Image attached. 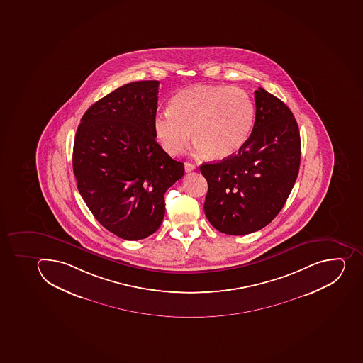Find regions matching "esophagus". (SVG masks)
<instances>
[{"label": "esophagus", "instance_id": "34e87169", "mask_svg": "<svg viewBox=\"0 0 363 363\" xmlns=\"http://www.w3.org/2000/svg\"><path fill=\"white\" fill-rule=\"evenodd\" d=\"M184 167H185V171H186V172H191V171L196 170V165L192 164V163H189V162L185 163Z\"/></svg>", "mask_w": 363, "mask_h": 363}]
</instances>
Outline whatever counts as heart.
Listing matches in <instances>:
<instances>
[{
  "label": "heart",
  "mask_w": 363,
  "mask_h": 363,
  "mask_svg": "<svg viewBox=\"0 0 363 363\" xmlns=\"http://www.w3.org/2000/svg\"><path fill=\"white\" fill-rule=\"evenodd\" d=\"M171 108L155 118V133L167 154L177 155L196 139V150L229 157L249 139L255 123L251 96L237 86L196 85L178 92Z\"/></svg>",
  "instance_id": "obj_1"
}]
</instances>
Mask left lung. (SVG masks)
I'll use <instances>...</instances> for the list:
<instances>
[{"label": "left lung", "instance_id": "8db88e82", "mask_svg": "<svg viewBox=\"0 0 363 363\" xmlns=\"http://www.w3.org/2000/svg\"><path fill=\"white\" fill-rule=\"evenodd\" d=\"M255 99V126L238 154L200 167L208 183L206 216L227 235H247L271 223L300 170V130L291 111L262 88Z\"/></svg>", "mask_w": 363, "mask_h": 363}]
</instances>
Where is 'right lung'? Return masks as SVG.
<instances>
[{
  "label": "right lung",
  "mask_w": 363,
  "mask_h": 363,
  "mask_svg": "<svg viewBox=\"0 0 363 363\" xmlns=\"http://www.w3.org/2000/svg\"><path fill=\"white\" fill-rule=\"evenodd\" d=\"M158 81L128 83L91 105L76 132L73 170L96 220L127 240L161 227L164 194L184 176L156 141Z\"/></svg>",
  "instance_id": "obj_1"
}]
</instances>
